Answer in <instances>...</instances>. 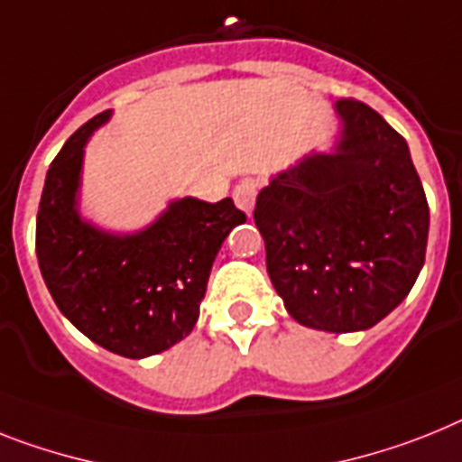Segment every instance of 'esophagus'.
Returning <instances> with one entry per match:
<instances>
[{
  "label": "esophagus",
  "instance_id": "obj_1",
  "mask_svg": "<svg viewBox=\"0 0 462 462\" xmlns=\"http://www.w3.org/2000/svg\"><path fill=\"white\" fill-rule=\"evenodd\" d=\"M255 183L254 180H244V183H239L237 188H235V204H237V208H242L244 213H251L255 207Z\"/></svg>",
  "mask_w": 462,
  "mask_h": 462
}]
</instances>
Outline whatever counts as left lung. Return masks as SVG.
I'll list each match as a JSON object with an SVG mask.
<instances>
[{"label":"left lung","mask_w":462,"mask_h":462,"mask_svg":"<svg viewBox=\"0 0 462 462\" xmlns=\"http://www.w3.org/2000/svg\"><path fill=\"white\" fill-rule=\"evenodd\" d=\"M338 134L270 176L254 220L267 274L298 324L366 331L416 284L430 208L409 145L359 100L333 106Z\"/></svg>","instance_id":"obj_1"}]
</instances>
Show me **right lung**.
Instances as JSON below:
<instances>
[{
	"mask_svg": "<svg viewBox=\"0 0 462 462\" xmlns=\"http://www.w3.org/2000/svg\"><path fill=\"white\" fill-rule=\"evenodd\" d=\"M100 112L69 135L49 166L37 213V261L58 310L93 343L145 359L180 343L197 324L213 261L246 220L230 197H176L134 232L100 227L81 213V171Z\"/></svg>",
	"mask_w": 462,
	"mask_h": 462,
	"instance_id": "obj_1",
	"label": "right lung"
}]
</instances>
